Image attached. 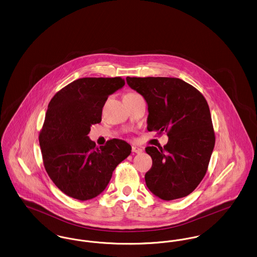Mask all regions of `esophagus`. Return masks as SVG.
<instances>
[{
    "label": "esophagus",
    "instance_id": "1",
    "mask_svg": "<svg viewBox=\"0 0 257 257\" xmlns=\"http://www.w3.org/2000/svg\"><path fill=\"white\" fill-rule=\"evenodd\" d=\"M132 151H133L134 153L140 154V153L143 152V148H142V147H137V146H133V147H132Z\"/></svg>",
    "mask_w": 257,
    "mask_h": 257
}]
</instances>
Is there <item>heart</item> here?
Returning a JSON list of instances; mask_svg holds the SVG:
<instances>
[{
  "label": "heart",
  "mask_w": 257,
  "mask_h": 257,
  "mask_svg": "<svg viewBox=\"0 0 257 257\" xmlns=\"http://www.w3.org/2000/svg\"><path fill=\"white\" fill-rule=\"evenodd\" d=\"M128 94H134V93H132V92H131V93H128Z\"/></svg>",
  "instance_id": "b5f03b06"
}]
</instances>
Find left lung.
Wrapping results in <instances>:
<instances>
[{
	"instance_id": "8db88e82",
	"label": "left lung",
	"mask_w": 257,
	"mask_h": 257,
	"mask_svg": "<svg viewBox=\"0 0 257 257\" xmlns=\"http://www.w3.org/2000/svg\"><path fill=\"white\" fill-rule=\"evenodd\" d=\"M126 82L147 101V130L169 137L165 147L146 148L152 158L147 188L164 200L190 195L203 179L215 147L207 101L178 78L127 77Z\"/></svg>"
}]
</instances>
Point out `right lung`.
I'll use <instances>...</instances> for the list:
<instances>
[{
	"mask_svg": "<svg viewBox=\"0 0 257 257\" xmlns=\"http://www.w3.org/2000/svg\"><path fill=\"white\" fill-rule=\"evenodd\" d=\"M124 85L120 77L81 78L51 99L39 145L51 180L66 196L82 201L99 196L130 155L131 146L122 140L98 147L88 137L91 125L101 122L109 95Z\"/></svg>",
	"mask_w": 257,
	"mask_h": 257,
	"instance_id": "right-lung-1",
	"label": "right lung"
}]
</instances>
